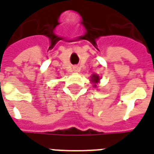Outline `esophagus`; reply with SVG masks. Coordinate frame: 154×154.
Instances as JSON below:
<instances>
[{
    "label": "esophagus",
    "instance_id": "obj_1",
    "mask_svg": "<svg viewBox=\"0 0 154 154\" xmlns=\"http://www.w3.org/2000/svg\"><path fill=\"white\" fill-rule=\"evenodd\" d=\"M73 71L75 72H78L79 71H80V69H79V67H77V66H76V67H74Z\"/></svg>",
    "mask_w": 154,
    "mask_h": 154
}]
</instances>
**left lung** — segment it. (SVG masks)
<instances>
[{
    "instance_id": "obj_1",
    "label": "left lung",
    "mask_w": 154,
    "mask_h": 154,
    "mask_svg": "<svg viewBox=\"0 0 154 154\" xmlns=\"http://www.w3.org/2000/svg\"><path fill=\"white\" fill-rule=\"evenodd\" d=\"M100 77L97 74H93L92 77H91V82L93 83V87H97V84L99 82Z\"/></svg>"
}]
</instances>
